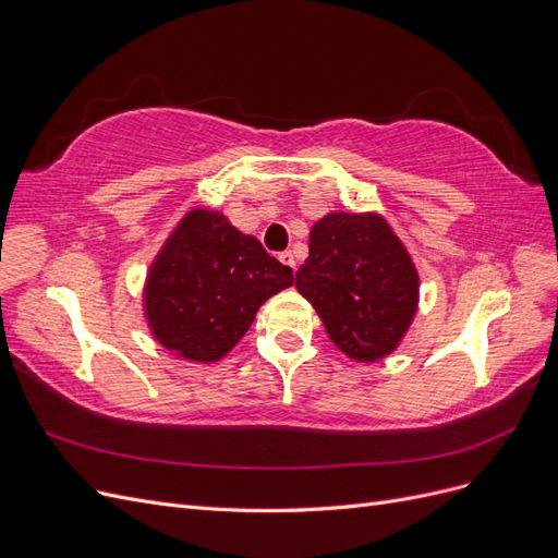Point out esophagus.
I'll use <instances>...</instances> for the list:
<instances>
[{
  "mask_svg": "<svg viewBox=\"0 0 558 558\" xmlns=\"http://www.w3.org/2000/svg\"><path fill=\"white\" fill-rule=\"evenodd\" d=\"M279 260H281L283 265H289L291 269H295V258H293V253H291V251H283V253H279Z\"/></svg>",
  "mask_w": 558,
  "mask_h": 558,
  "instance_id": "34e87169",
  "label": "esophagus"
}]
</instances>
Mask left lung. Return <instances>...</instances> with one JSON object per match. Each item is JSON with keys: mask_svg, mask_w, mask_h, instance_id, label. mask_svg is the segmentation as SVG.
Returning <instances> with one entry per match:
<instances>
[{"mask_svg": "<svg viewBox=\"0 0 558 558\" xmlns=\"http://www.w3.org/2000/svg\"><path fill=\"white\" fill-rule=\"evenodd\" d=\"M418 283L410 251L377 211L318 218L295 275L332 344L356 363H377L400 347L418 310Z\"/></svg>", "mask_w": 558, "mask_h": 558, "instance_id": "1", "label": "left lung"}]
</instances>
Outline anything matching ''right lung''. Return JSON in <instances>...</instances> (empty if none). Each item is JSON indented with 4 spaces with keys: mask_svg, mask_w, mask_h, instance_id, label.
Instances as JSON below:
<instances>
[{
    "mask_svg": "<svg viewBox=\"0 0 558 558\" xmlns=\"http://www.w3.org/2000/svg\"><path fill=\"white\" fill-rule=\"evenodd\" d=\"M289 286V265L226 214L197 207L167 234L150 263L142 307L154 340L172 356L209 365L228 356L265 302Z\"/></svg>",
    "mask_w": 558,
    "mask_h": 558,
    "instance_id": "obj_1",
    "label": "right lung"
}]
</instances>
